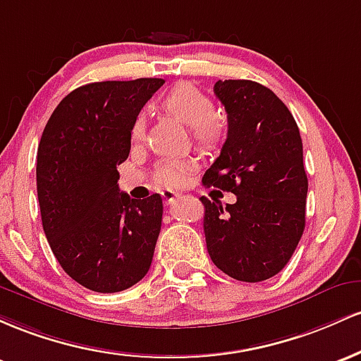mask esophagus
<instances>
[{"label":"esophagus","mask_w":361,"mask_h":361,"mask_svg":"<svg viewBox=\"0 0 361 361\" xmlns=\"http://www.w3.org/2000/svg\"><path fill=\"white\" fill-rule=\"evenodd\" d=\"M161 196H164V200L167 204H170V202H173L176 200H179V192L172 191V189H165V191H161Z\"/></svg>","instance_id":"1"}]
</instances>
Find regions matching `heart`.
<instances>
[{
  "label": "heart",
  "mask_w": 361,
  "mask_h": 361,
  "mask_svg": "<svg viewBox=\"0 0 361 361\" xmlns=\"http://www.w3.org/2000/svg\"><path fill=\"white\" fill-rule=\"evenodd\" d=\"M161 111L176 117L182 124L191 128L194 143L202 152H214L224 145L226 137V123L214 112L213 100L194 87L192 83L180 82L172 87L160 100ZM145 133V117L136 116L131 124V137L141 140ZM189 165L182 160H165L157 169V177L161 184L180 185L188 176Z\"/></svg>",
  "instance_id": "obj_1"
}]
</instances>
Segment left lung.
I'll return each instance as SVG.
<instances>
[{"mask_svg":"<svg viewBox=\"0 0 361 361\" xmlns=\"http://www.w3.org/2000/svg\"><path fill=\"white\" fill-rule=\"evenodd\" d=\"M228 135L202 184L233 192L237 201L200 197L204 237L218 269L238 281L273 278L293 256L305 228L307 180L297 123L264 85L218 80Z\"/></svg>","mask_w":361,"mask_h":361,"instance_id":"8db88e82","label":"left lung"}]
</instances>
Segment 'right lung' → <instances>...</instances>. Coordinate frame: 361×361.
Returning <instances> with one entry per match:
<instances>
[{
    "instance_id": "1",
    "label": "right lung",
    "mask_w": 361,
    "mask_h": 361,
    "mask_svg": "<svg viewBox=\"0 0 361 361\" xmlns=\"http://www.w3.org/2000/svg\"><path fill=\"white\" fill-rule=\"evenodd\" d=\"M165 82H95L68 93L44 128L37 196L44 233L61 268L99 293L136 285L152 266L161 228L160 194L119 191L131 124Z\"/></svg>"
}]
</instances>
